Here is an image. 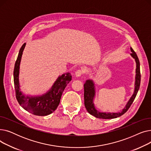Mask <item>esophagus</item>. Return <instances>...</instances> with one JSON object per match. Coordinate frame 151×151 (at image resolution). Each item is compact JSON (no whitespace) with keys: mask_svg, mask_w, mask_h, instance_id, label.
Here are the masks:
<instances>
[{"mask_svg":"<svg viewBox=\"0 0 151 151\" xmlns=\"http://www.w3.org/2000/svg\"><path fill=\"white\" fill-rule=\"evenodd\" d=\"M84 73V70L82 69H79L75 72V75L76 77H80Z\"/></svg>","mask_w":151,"mask_h":151,"instance_id":"esophagus-1","label":"esophagus"}]
</instances>
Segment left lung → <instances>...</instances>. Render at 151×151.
<instances>
[{
  "instance_id": "1",
  "label": "left lung",
  "mask_w": 151,
  "mask_h": 151,
  "mask_svg": "<svg viewBox=\"0 0 151 151\" xmlns=\"http://www.w3.org/2000/svg\"><path fill=\"white\" fill-rule=\"evenodd\" d=\"M130 50L132 53L130 54L132 57L134 59L137 63L136 68V76H135V83H134V90L132 96L128 101L127 104L125 105L124 108L118 113H103L97 111L94 106L93 99L96 95V90H95L94 83L92 80H87L84 84V105L88 113L91 115L95 116L97 118L104 119H114L120 117L125 113L130 107L132 103L135 99L137 94L138 92L141 81V74H140V64L136 52L130 47Z\"/></svg>"
}]
</instances>
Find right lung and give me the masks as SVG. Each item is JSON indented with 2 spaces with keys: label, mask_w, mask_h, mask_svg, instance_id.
<instances>
[{
  "label": "right lung",
  "mask_w": 151,
  "mask_h": 151,
  "mask_svg": "<svg viewBox=\"0 0 151 151\" xmlns=\"http://www.w3.org/2000/svg\"><path fill=\"white\" fill-rule=\"evenodd\" d=\"M26 46L24 43L19 50L15 62L13 76L16 97L19 104L27 111L36 116H47L57 109L60 101L62 94L67 85L71 80L69 73L59 76L51 89L40 96H26L20 91L19 82V65L22 54Z\"/></svg>",
  "instance_id": "right-lung-1"
}]
</instances>
